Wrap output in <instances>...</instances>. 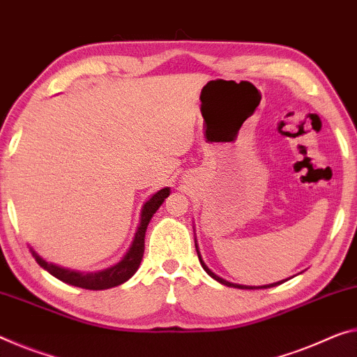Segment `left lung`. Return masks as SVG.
<instances>
[{
	"instance_id": "8db88e82",
	"label": "left lung",
	"mask_w": 357,
	"mask_h": 357,
	"mask_svg": "<svg viewBox=\"0 0 357 357\" xmlns=\"http://www.w3.org/2000/svg\"><path fill=\"white\" fill-rule=\"evenodd\" d=\"M195 245H196V243H195ZM196 252H197V259H199V261H201V265H202V268H204L206 270V273L209 274V276H212L213 279H215V281H218L220 284H225V286H228V287H238V289H268V287H274V286H279V284H282L284 281H279V282H274V284H270V286H261V287H252V286H238V284H231V282H228V281H225V279H222V278H218L217 274H213L209 268L206 266V263L202 261V259H201V254H199V250H197V245H196Z\"/></svg>"
}]
</instances>
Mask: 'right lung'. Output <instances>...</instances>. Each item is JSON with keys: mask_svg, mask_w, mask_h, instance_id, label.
Returning <instances> with one entry per match:
<instances>
[{"mask_svg": "<svg viewBox=\"0 0 357 357\" xmlns=\"http://www.w3.org/2000/svg\"><path fill=\"white\" fill-rule=\"evenodd\" d=\"M169 193H171V190L162 188L145 202L144 209H142V218H140L139 229H137V233H135L132 245H130L128 254L124 255V259L119 263H116L114 266L108 268V270H103L98 273H89V274L70 271V270H65V268H60V266L52 265V263L45 261L40 255L35 254V252L31 250L38 261V265H40L41 268H45L47 273H51L52 276H56L57 279H60V281L70 284V286L89 289V290H102V289L119 286V284L128 281L130 276H134V273L139 270L142 257H144V250H145L146 227L151 220L153 213L160 209V206L169 196Z\"/></svg>", "mask_w": 357, "mask_h": 357, "instance_id": "obj_1", "label": "right lung"}]
</instances>
